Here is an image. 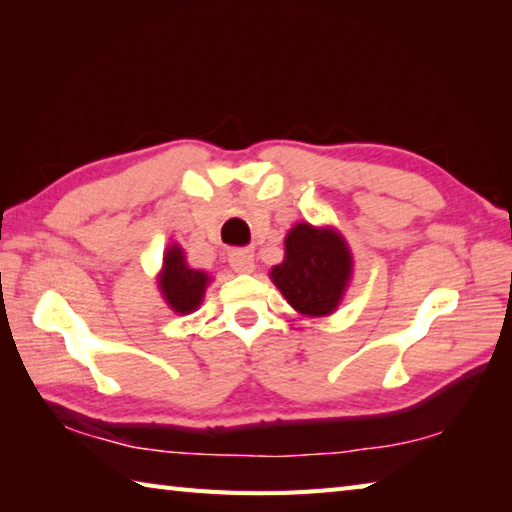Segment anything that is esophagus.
<instances>
[{
	"label": "esophagus",
	"instance_id": "34e87169",
	"mask_svg": "<svg viewBox=\"0 0 512 512\" xmlns=\"http://www.w3.org/2000/svg\"><path fill=\"white\" fill-rule=\"evenodd\" d=\"M228 264L233 266L235 273H253L255 270V259L248 250H233V253L228 255Z\"/></svg>",
	"mask_w": 512,
	"mask_h": 512
}]
</instances>
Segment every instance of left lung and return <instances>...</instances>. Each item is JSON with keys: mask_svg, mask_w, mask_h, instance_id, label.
I'll return each instance as SVG.
<instances>
[{"mask_svg": "<svg viewBox=\"0 0 512 512\" xmlns=\"http://www.w3.org/2000/svg\"><path fill=\"white\" fill-rule=\"evenodd\" d=\"M284 262L273 266L270 279L292 308L308 317L332 314L352 279V255L339 231L308 222L286 235Z\"/></svg>", "mask_w": 512, "mask_h": 512, "instance_id": "left-lung-1", "label": "left lung"}]
</instances>
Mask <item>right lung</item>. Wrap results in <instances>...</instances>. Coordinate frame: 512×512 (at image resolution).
Returning a JSON list of instances; mask_svg holds the SVG:
<instances>
[{
	"instance_id": "right-lung-1",
	"label": "right lung",
	"mask_w": 512,
	"mask_h": 512,
	"mask_svg": "<svg viewBox=\"0 0 512 512\" xmlns=\"http://www.w3.org/2000/svg\"><path fill=\"white\" fill-rule=\"evenodd\" d=\"M209 281L211 277L204 270L189 268L184 250L178 244H171L167 248L165 259H162V270L158 275V288L173 312L189 314L198 310Z\"/></svg>"
}]
</instances>
